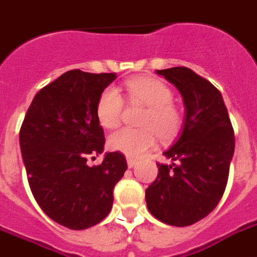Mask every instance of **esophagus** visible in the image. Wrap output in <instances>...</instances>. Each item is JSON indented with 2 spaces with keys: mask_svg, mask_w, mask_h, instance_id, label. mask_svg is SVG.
<instances>
[{
  "mask_svg": "<svg viewBox=\"0 0 257 257\" xmlns=\"http://www.w3.org/2000/svg\"><path fill=\"white\" fill-rule=\"evenodd\" d=\"M135 164H137V160H134V159L131 158H127V165H128V168H133Z\"/></svg>",
  "mask_w": 257,
  "mask_h": 257,
  "instance_id": "obj_1",
  "label": "esophagus"
}]
</instances>
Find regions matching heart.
Masks as SVG:
<instances>
[{"label":"heart","mask_w":257,"mask_h":257,"mask_svg":"<svg viewBox=\"0 0 257 257\" xmlns=\"http://www.w3.org/2000/svg\"><path fill=\"white\" fill-rule=\"evenodd\" d=\"M131 102L147 106L141 118V128H120L109 137L113 151L128 158H139L156 144L158 135L164 142L175 139L184 126V111L173 102V92L167 84L154 77L131 78L124 84ZM124 102L120 93L107 86L99 94L95 115L105 128H115L123 114Z\"/></svg>","instance_id":"1"}]
</instances>
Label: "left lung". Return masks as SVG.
<instances>
[{
  "label": "left lung",
  "instance_id": "8db88e82",
  "mask_svg": "<svg viewBox=\"0 0 257 257\" xmlns=\"http://www.w3.org/2000/svg\"><path fill=\"white\" fill-rule=\"evenodd\" d=\"M181 93L186 115L179 139L164 152L175 163L159 164L146 189L150 213L164 223L185 227L215 209L227 185L235 137L222 94L186 67L156 71Z\"/></svg>",
  "mask_w": 257,
  "mask_h": 257
}]
</instances>
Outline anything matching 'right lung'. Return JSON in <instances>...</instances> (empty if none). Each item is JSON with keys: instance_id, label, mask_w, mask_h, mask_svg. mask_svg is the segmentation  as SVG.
<instances>
[{"instance_id": "1", "label": "right lung", "mask_w": 257, "mask_h": 257, "mask_svg": "<svg viewBox=\"0 0 257 257\" xmlns=\"http://www.w3.org/2000/svg\"><path fill=\"white\" fill-rule=\"evenodd\" d=\"M115 73L72 69L34 97L19 131L30 189L56 223L84 230L99 223L113 206L114 186L127 169L124 155L103 151L105 135L95 115L103 89Z\"/></svg>"}]
</instances>
